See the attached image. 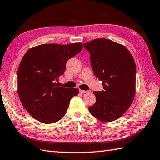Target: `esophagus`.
<instances>
[{
	"label": "esophagus",
	"mask_w": 160,
	"mask_h": 160,
	"mask_svg": "<svg viewBox=\"0 0 160 160\" xmlns=\"http://www.w3.org/2000/svg\"><path fill=\"white\" fill-rule=\"evenodd\" d=\"M80 92L81 93H82V94H85V93H89V91H84V90L80 89Z\"/></svg>",
	"instance_id": "1"
}]
</instances>
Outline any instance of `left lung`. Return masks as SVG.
<instances>
[{"label":"left lung","mask_w":160,"mask_h":160,"mask_svg":"<svg viewBox=\"0 0 160 160\" xmlns=\"http://www.w3.org/2000/svg\"><path fill=\"white\" fill-rule=\"evenodd\" d=\"M84 47L90 53L95 76L104 86L102 91H93L96 101L89 107V112L102 122L116 120L128 109L135 97L133 57L127 47L108 39L93 40Z\"/></svg>","instance_id":"obj_1"}]
</instances>
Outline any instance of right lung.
I'll use <instances>...</instances> for the list:
<instances>
[{"mask_svg":"<svg viewBox=\"0 0 160 160\" xmlns=\"http://www.w3.org/2000/svg\"><path fill=\"white\" fill-rule=\"evenodd\" d=\"M82 43L43 44L28 50L18 69V94L26 111L44 124H52L66 114L76 88L58 87L66 63L82 49Z\"/></svg>","mask_w":160,"mask_h":160,"instance_id":"obj_1","label":"right lung"}]
</instances>
